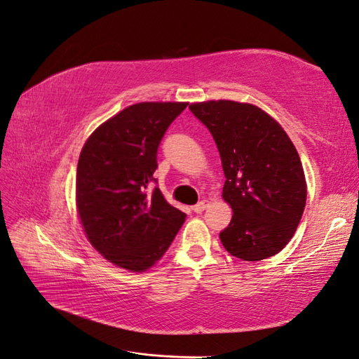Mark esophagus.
Here are the masks:
<instances>
[{
	"mask_svg": "<svg viewBox=\"0 0 359 359\" xmlns=\"http://www.w3.org/2000/svg\"><path fill=\"white\" fill-rule=\"evenodd\" d=\"M209 205V201H205V200H203V201H200L198 204H195L194 207H192V210L195 212V213H201V212H204L205 210V207Z\"/></svg>",
	"mask_w": 359,
	"mask_h": 359,
	"instance_id": "1",
	"label": "esophagus"
}]
</instances>
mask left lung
I'll return each instance as SVG.
<instances>
[{
    "label": "left lung",
    "instance_id": "left-lung-1",
    "mask_svg": "<svg viewBox=\"0 0 359 359\" xmlns=\"http://www.w3.org/2000/svg\"><path fill=\"white\" fill-rule=\"evenodd\" d=\"M189 109L212 133L226 175L222 198L233 217L219 233L222 245L244 261L273 257L290 241L306 205L293 142L272 116L247 102L205 101Z\"/></svg>",
    "mask_w": 359,
    "mask_h": 359
}]
</instances>
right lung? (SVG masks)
<instances>
[{
  "mask_svg": "<svg viewBox=\"0 0 359 359\" xmlns=\"http://www.w3.org/2000/svg\"><path fill=\"white\" fill-rule=\"evenodd\" d=\"M187 102H138L95 130L76 167V207L90 244L115 266L144 272L169 249L186 213L152 182L165 130Z\"/></svg>",
  "mask_w": 359,
  "mask_h": 359,
  "instance_id": "add662e5",
  "label": "right lung"
}]
</instances>
